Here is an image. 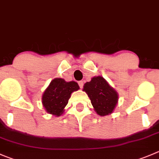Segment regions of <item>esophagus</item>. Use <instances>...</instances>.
<instances>
[{"label":"esophagus","instance_id":"1","mask_svg":"<svg viewBox=\"0 0 159 159\" xmlns=\"http://www.w3.org/2000/svg\"><path fill=\"white\" fill-rule=\"evenodd\" d=\"M78 84H79V86H80V88L82 89L83 87H84V81H79Z\"/></svg>","mask_w":159,"mask_h":159}]
</instances>
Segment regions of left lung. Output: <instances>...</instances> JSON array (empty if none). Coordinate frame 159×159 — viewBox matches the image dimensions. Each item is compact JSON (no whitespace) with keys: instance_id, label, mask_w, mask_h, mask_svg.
I'll use <instances>...</instances> for the list:
<instances>
[{"instance_id":"obj_1","label":"left lung","mask_w":159,"mask_h":159,"mask_svg":"<svg viewBox=\"0 0 159 159\" xmlns=\"http://www.w3.org/2000/svg\"><path fill=\"white\" fill-rule=\"evenodd\" d=\"M84 90L90 98L95 111L101 116L111 114L118 101L117 92L101 76L92 78L84 84Z\"/></svg>"}]
</instances>
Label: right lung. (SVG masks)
Instances as JSON below:
<instances>
[{"label": "right lung", "instance_id": "1", "mask_svg": "<svg viewBox=\"0 0 159 159\" xmlns=\"http://www.w3.org/2000/svg\"><path fill=\"white\" fill-rule=\"evenodd\" d=\"M79 89L78 84L74 81L66 82L63 79L55 78L43 93L42 98L43 107L50 114L61 116L69 102L71 93Z\"/></svg>", "mask_w": 159, "mask_h": 159}]
</instances>
